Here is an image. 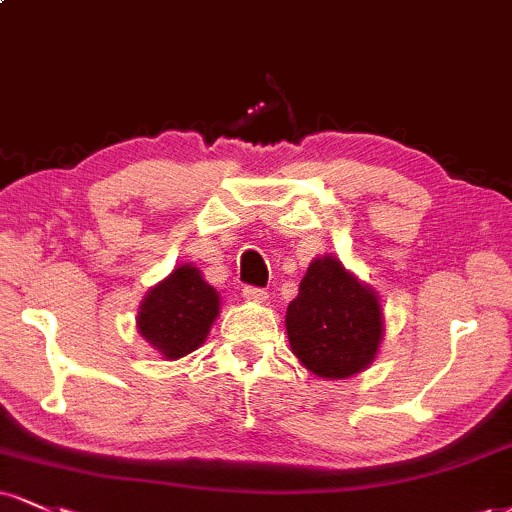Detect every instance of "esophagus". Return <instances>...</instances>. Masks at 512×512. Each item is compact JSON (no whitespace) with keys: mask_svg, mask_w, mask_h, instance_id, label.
Here are the masks:
<instances>
[{"mask_svg":"<svg viewBox=\"0 0 512 512\" xmlns=\"http://www.w3.org/2000/svg\"><path fill=\"white\" fill-rule=\"evenodd\" d=\"M243 298L248 300V303H267V291H262V288H255V286H245Z\"/></svg>","mask_w":512,"mask_h":512,"instance_id":"34e87169","label":"esophagus"}]
</instances>
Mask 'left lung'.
Listing matches in <instances>:
<instances>
[{"label":"left lung","instance_id":"obj_1","mask_svg":"<svg viewBox=\"0 0 512 512\" xmlns=\"http://www.w3.org/2000/svg\"><path fill=\"white\" fill-rule=\"evenodd\" d=\"M293 355L322 379H350L365 372L384 341V310L372 286L362 283L334 255L310 262L298 298L286 310Z\"/></svg>","mask_w":512,"mask_h":512}]
</instances>
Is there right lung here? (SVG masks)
<instances>
[{
	"label": "right lung",
	"mask_w": 512,
	"mask_h": 512,
	"mask_svg": "<svg viewBox=\"0 0 512 512\" xmlns=\"http://www.w3.org/2000/svg\"><path fill=\"white\" fill-rule=\"evenodd\" d=\"M219 310L217 288L209 286L193 262H186L147 291L135 324L164 360H178L205 343Z\"/></svg>",
	"instance_id": "add662e5"
}]
</instances>
